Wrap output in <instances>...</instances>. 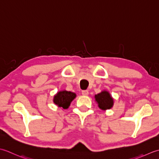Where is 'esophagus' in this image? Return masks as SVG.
I'll return each instance as SVG.
<instances>
[{
  "mask_svg": "<svg viewBox=\"0 0 159 159\" xmlns=\"http://www.w3.org/2000/svg\"><path fill=\"white\" fill-rule=\"evenodd\" d=\"M82 94L83 95H85V96H86V95H89V91L87 90H82Z\"/></svg>",
  "mask_w": 159,
  "mask_h": 159,
  "instance_id": "1",
  "label": "esophagus"
}]
</instances>
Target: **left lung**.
Here are the masks:
<instances>
[{"mask_svg":"<svg viewBox=\"0 0 159 159\" xmlns=\"http://www.w3.org/2000/svg\"><path fill=\"white\" fill-rule=\"evenodd\" d=\"M95 101L98 102L99 108L107 110L111 108L113 106V99L110 93L107 91H102L95 95Z\"/></svg>","mask_w":159,"mask_h":159,"instance_id":"obj_1","label":"left lung"}]
</instances>
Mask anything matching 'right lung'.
<instances>
[{"instance_id": "add662e5", "label": "right lung", "mask_w": 159, "mask_h": 159, "mask_svg": "<svg viewBox=\"0 0 159 159\" xmlns=\"http://www.w3.org/2000/svg\"><path fill=\"white\" fill-rule=\"evenodd\" d=\"M75 93L63 90L57 93L54 97L53 102L59 107H61L64 109L69 108L70 102L75 98Z\"/></svg>"}]
</instances>
